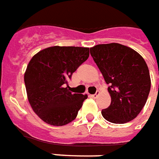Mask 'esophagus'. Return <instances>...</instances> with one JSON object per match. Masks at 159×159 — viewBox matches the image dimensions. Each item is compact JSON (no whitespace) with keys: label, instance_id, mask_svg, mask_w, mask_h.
Here are the masks:
<instances>
[{"label":"esophagus","instance_id":"obj_1","mask_svg":"<svg viewBox=\"0 0 159 159\" xmlns=\"http://www.w3.org/2000/svg\"><path fill=\"white\" fill-rule=\"evenodd\" d=\"M98 95H99V91H97V93H96L95 94L91 95V97L93 98H97L98 96Z\"/></svg>","mask_w":159,"mask_h":159}]
</instances>
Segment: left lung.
Instances as JSON below:
<instances>
[{
    "instance_id": "left-lung-1",
    "label": "left lung",
    "mask_w": 159,
    "mask_h": 159,
    "mask_svg": "<svg viewBox=\"0 0 159 159\" xmlns=\"http://www.w3.org/2000/svg\"><path fill=\"white\" fill-rule=\"evenodd\" d=\"M90 54L100 70L111 97V103L102 110L106 120L124 124L135 119L145 105L151 89L147 63L142 56L120 43L98 44Z\"/></svg>"
}]
</instances>
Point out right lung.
<instances>
[{
  "mask_svg": "<svg viewBox=\"0 0 159 159\" xmlns=\"http://www.w3.org/2000/svg\"><path fill=\"white\" fill-rule=\"evenodd\" d=\"M89 56V48L53 46L29 61L24 83L32 109L47 124L61 126L76 119L88 95L72 93L68 80Z\"/></svg>",
  "mask_w": 159,
  "mask_h": 159,
  "instance_id": "right-lung-1",
  "label": "right lung"
}]
</instances>
